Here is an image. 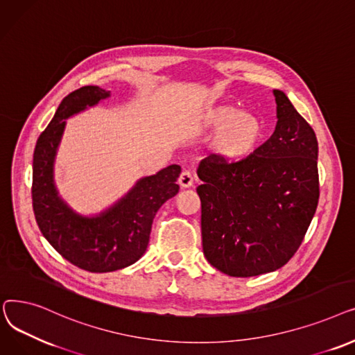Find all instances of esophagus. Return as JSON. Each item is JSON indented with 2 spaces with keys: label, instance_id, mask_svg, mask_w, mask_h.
<instances>
[{
  "label": "esophagus",
  "instance_id": "1",
  "mask_svg": "<svg viewBox=\"0 0 355 355\" xmlns=\"http://www.w3.org/2000/svg\"><path fill=\"white\" fill-rule=\"evenodd\" d=\"M195 182V178L189 173V172H182L180 176H179V184L182 189H187V188H191L192 184Z\"/></svg>",
  "mask_w": 355,
  "mask_h": 355
}]
</instances>
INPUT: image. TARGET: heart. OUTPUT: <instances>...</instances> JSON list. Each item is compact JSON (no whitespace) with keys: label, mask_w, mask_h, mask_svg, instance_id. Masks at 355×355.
<instances>
[{"label":"heart","mask_w":355,"mask_h":355,"mask_svg":"<svg viewBox=\"0 0 355 355\" xmlns=\"http://www.w3.org/2000/svg\"><path fill=\"white\" fill-rule=\"evenodd\" d=\"M195 128L199 132H214L209 153L223 163H240L259 148L264 125L256 114L241 111L231 104H216L202 111Z\"/></svg>","instance_id":"heart-1"}]
</instances>
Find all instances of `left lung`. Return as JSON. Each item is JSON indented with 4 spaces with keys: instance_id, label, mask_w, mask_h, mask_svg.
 I'll use <instances>...</instances> for the list:
<instances>
[{
    "instance_id": "obj_1",
    "label": "left lung",
    "mask_w": 355,
    "mask_h": 355,
    "mask_svg": "<svg viewBox=\"0 0 355 355\" xmlns=\"http://www.w3.org/2000/svg\"><path fill=\"white\" fill-rule=\"evenodd\" d=\"M275 132L248 159L199 163L202 247L232 277L275 272L299 248L319 199L318 140L283 91L273 89Z\"/></svg>"
}]
</instances>
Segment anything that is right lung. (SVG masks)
Wrapping results in <instances>:
<instances>
[{
  "mask_svg": "<svg viewBox=\"0 0 355 355\" xmlns=\"http://www.w3.org/2000/svg\"><path fill=\"white\" fill-rule=\"evenodd\" d=\"M110 96V91L96 85L67 95L40 134L33 155V209L42 234L67 261L92 273L115 272L140 260L156 212L179 192L180 166L171 164L140 178L127 193L96 214L78 212L59 193L55 162L66 120Z\"/></svg>",
  "mask_w": 355,
  "mask_h": 355,
  "instance_id": "add662e5",
  "label": "right lung"
}]
</instances>
